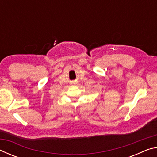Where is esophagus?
<instances>
[{"label":"esophagus","instance_id":"obj_1","mask_svg":"<svg viewBox=\"0 0 157 157\" xmlns=\"http://www.w3.org/2000/svg\"><path fill=\"white\" fill-rule=\"evenodd\" d=\"M78 83V82H77V81H74L72 84H77Z\"/></svg>","mask_w":157,"mask_h":157}]
</instances>
